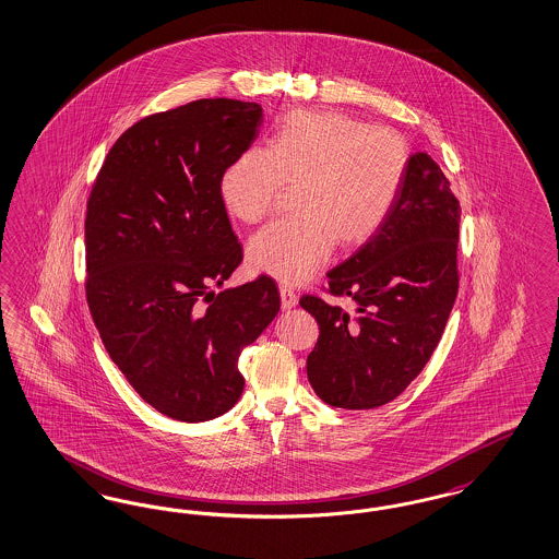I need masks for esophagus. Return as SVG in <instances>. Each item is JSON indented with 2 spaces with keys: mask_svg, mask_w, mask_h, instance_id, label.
I'll list each match as a JSON object with an SVG mask.
<instances>
[{
  "mask_svg": "<svg viewBox=\"0 0 559 559\" xmlns=\"http://www.w3.org/2000/svg\"><path fill=\"white\" fill-rule=\"evenodd\" d=\"M281 306H283V310H290L297 306V295L289 285H281Z\"/></svg>",
  "mask_w": 559,
  "mask_h": 559,
  "instance_id": "obj_1",
  "label": "esophagus"
}]
</instances>
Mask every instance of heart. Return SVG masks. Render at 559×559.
Instances as JSON below:
<instances>
[{
  "label": "heart",
  "mask_w": 559,
  "mask_h": 559,
  "mask_svg": "<svg viewBox=\"0 0 559 559\" xmlns=\"http://www.w3.org/2000/svg\"><path fill=\"white\" fill-rule=\"evenodd\" d=\"M409 168V145L384 127L338 112L297 110L283 118L269 150L251 147L221 179L230 216L260 223L285 187L297 216L270 224L247 247L249 266L301 283L338 247L366 243L391 214Z\"/></svg>",
  "instance_id": "b5f03b06"
}]
</instances>
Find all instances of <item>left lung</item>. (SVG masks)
Wrapping results in <instances>:
<instances>
[{"label":"left lung","mask_w":559,"mask_h":559,"mask_svg":"<svg viewBox=\"0 0 559 559\" xmlns=\"http://www.w3.org/2000/svg\"><path fill=\"white\" fill-rule=\"evenodd\" d=\"M460 214L439 164L425 152L409 156L386 221L326 274L329 293L349 297L356 312L313 295L299 299L320 326L308 379L322 402L372 409L423 372L457 295Z\"/></svg>","instance_id":"1"}]
</instances>
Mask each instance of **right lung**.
Segmentation results:
<instances>
[{
  "instance_id": "obj_1",
  "label": "right lung",
  "mask_w": 559,
  "mask_h": 559,
  "mask_svg": "<svg viewBox=\"0 0 559 559\" xmlns=\"http://www.w3.org/2000/svg\"><path fill=\"white\" fill-rule=\"evenodd\" d=\"M262 118V106L226 97L152 114L118 136L87 201L93 322L141 400L180 423L239 402V356L281 310L264 274L212 290L243 260L221 179Z\"/></svg>"
}]
</instances>
